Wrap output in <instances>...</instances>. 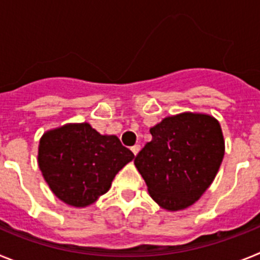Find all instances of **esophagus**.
<instances>
[{
	"label": "esophagus",
	"mask_w": 260,
	"mask_h": 260,
	"mask_svg": "<svg viewBox=\"0 0 260 260\" xmlns=\"http://www.w3.org/2000/svg\"><path fill=\"white\" fill-rule=\"evenodd\" d=\"M132 151H133V153H134V155L137 156L138 152L141 151V146H139V144H135V146L132 147Z\"/></svg>",
	"instance_id": "esophagus-1"
}]
</instances>
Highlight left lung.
I'll list each match as a JSON object with an SVG mask.
<instances>
[{"instance_id":"left-lung-1","label":"left lung","mask_w":260,"mask_h":260,"mask_svg":"<svg viewBox=\"0 0 260 260\" xmlns=\"http://www.w3.org/2000/svg\"><path fill=\"white\" fill-rule=\"evenodd\" d=\"M152 141L134 164L151 198L167 211L190 207L211 186L225 153L219 121L206 113L183 112L150 128Z\"/></svg>"}]
</instances>
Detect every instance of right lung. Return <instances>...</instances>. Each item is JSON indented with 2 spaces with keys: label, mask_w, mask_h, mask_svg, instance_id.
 Masks as SVG:
<instances>
[{
  "label": "right lung",
  "mask_w": 260,
  "mask_h": 260,
  "mask_svg": "<svg viewBox=\"0 0 260 260\" xmlns=\"http://www.w3.org/2000/svg\"><path fill=\"white\" fill-rule=\"evenodd\" d=\"M134 153L116 135H102L88 122L48 130L39 142L38 164L59 201L77 208L95 203Z\"/></svg>",
  "instance_id": "add662e5"
}]
</instances>
